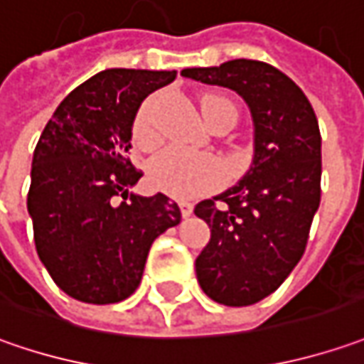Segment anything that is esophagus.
I'll list each match as a JSON object with an SVG mask.
<instances>
[{"label": "esophagus", "mask_w": 364, "mask_h": 364, "mask_svg": "<svg viewBox=\"0 0 364 364\" xmlns=\"http://www.w3.org/2000/svg\"><path fill=\"white\" fill-rule=\"evenodd\" d=\"M179 207H181L183 218H189V215L193 213V205H191V203H187V201H181V203H179Z\"/></svg>", "instance_id": "34e87169"}]
</instances>
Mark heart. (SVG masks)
<instances>
[{
  "label": "heart",
  "mask_w": 364,
  "mask_h": 364,
  "mask_svg": "<svg viewBox=\"0 0 364 364\" xmlns=\"http://www.w3.org/2000/svg\"><path fill=\"white\" fill-rule=\"evenodd\" d=\"M159 96H149L144 100L134 122H132V139L141 149H155L159 144L157 129ZM201 112L207 124L220 117L230 114L235 119V107L230 98L220 95H207L201 98ZM149 179L163 193L187 199L193 195L209 191L223 181V165L211 155H195L183 153L177 149L163 151L153 159L149 167Z\"/></svg>",
  "instance_id": "b5f03b06"
}]
</instances>
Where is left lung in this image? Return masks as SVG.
Masks as SVG:
<instances>
[{"instance_id":"1","label":"left lung","mask_w":364,"mask_h":364,"mask_svg":"<svg viewBox=\"0 0 364 364\" xmlns=\"http://www.w3.org/2000/svg\"><path fill=\"white\" fill-rule=\"evenodd\" d=\"M185 78L235 90L254 120V159L245 175L195 205L211 240L195 259L211 300L250 306L276 292L306 250L320 205V131L304 92L259 60L185 68Z\"/></svg>"}]
</instances>
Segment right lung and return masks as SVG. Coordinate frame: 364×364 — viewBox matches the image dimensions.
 <instances>
[{"mask_svg": "<svg viewBox=\"0 0 364 364\" xmlns=\"http://www.w3.org/2000/svg\"><path fill=\"white\" fill-rule=\"evenodd\" d=\"M175 76L102 70L60 102L36 144L28 191L36 250L58 288L80 302L129 298L153 242L181 221L167 195H129L143 175L129 159L134 117Z\"/></svg>", "mask_w": 364, "mask_h": 364, "instance_id": "right-lung-1", "label": "right lung"}]
</instances>
